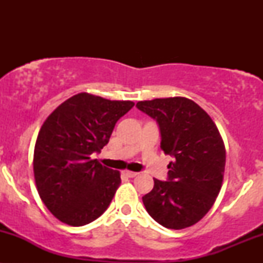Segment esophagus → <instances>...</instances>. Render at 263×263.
Segmentation results:
<instances>
[{
    "label": "esophagus",
    "mask_w": 263,
    "mask_h": 263,
    "mask_svg": "<svg viewBox=\"0 0 263 263\" xmlns=\"http://www.w3.org/2000/svg\"><path fill=\"white\" fill-rule=\"evenodd\" d=\"M125 174H126V176H127L128 178H135V177L138 176L137 172H129V171H126Z\"/></svg>",
    "instance_id": "1"
}]
</instances>
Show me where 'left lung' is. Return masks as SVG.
Here are the masks:
<instances>
[{
    "label": "left lung",
    "mask_w": 263,
    "mask_h": 263,
    "mask_svg": "<svg viewBox=\"0 0 263 263\" xmlns=\"http://www.w3.org/2000/svg\"><path fill=\"white\" fill-rule=\"evenodd\" d=\"M136 107L156 120L161 148L173 158L167 180L155 179L142 197L147 213L167 229L197 224L213 206L224 178L226 152L218 127L186 98L140 101Z\"/></svg>",
    "instance_id": "obj_1"
}]
</instances>
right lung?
Instances as JSON below:
<instances>
[{
  "label": "right lung",
  "mask_w": 263,
  "mask_h": 263,
  "mask_svg": "<svg viewBox=\"0 0 263 263\" xmlns=\"http://www.w3.org/2000/svg\"><path fill=\"white\" fill-rule=\"evenodd\" d=\"M81 92L45 120L34 148L37 189L48 210L71 226L89 224L105 213L121 183L119 171L91 159L106 146L115 125L134 107Z\"/></svg>",
  "instance_id": "1"
}]
</instances>
